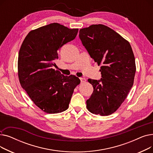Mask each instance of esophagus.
<instances>
[{
	"mask_svg": "<svg viewBox=\"0 0 153 153\" xmlns=\"http://www.w3.org/2000/svg\"><path fill=\"white\" fill-rule=\"evenodd\" d=\"M79 79H80V81H81V82H85V81H86L84 77H80Z\"/></svg>",
	"mask_w": 153,
	"mask_h": 153,
	"instance_id": "esophagus-1",
	"label": "esophagus"
}]
</instances>
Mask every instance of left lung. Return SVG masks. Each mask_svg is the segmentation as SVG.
Segmentation results:
<instances>
[{
	"label": "left lung",
	"mask_w": 153,
	"mask_h": 153,
	"mask_svg": "<svg viewBox=\"0 0 153 153\" xmlns=\"http://www.w3.org/2000/svg\"><path fill=\"white\" fill-rule=\"evenodd\" d=\"M91 57L101 65L100 80L88 79L94 87L86 101L92 114L109 115L122 105L133 85L135 59L130 43L110 28L99 24L79 30Z\"/></svg>",
	"instance_id": "obj_1"
}]
</instances>
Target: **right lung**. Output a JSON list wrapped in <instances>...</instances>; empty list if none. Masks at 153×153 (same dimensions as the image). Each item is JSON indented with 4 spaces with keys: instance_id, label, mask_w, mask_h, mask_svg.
Instances as JSON below:
<instances>
[{
    "instance_id": "add662e5",
    "label": "right lung",
    "mask_w": 153,
    "mask_h": 153,
    "mask_svg": "<svg viewBox=\"0 0 153 153\" xmlns=\"http://www.w3.org/2000/svg\"><path fill=\"white\" fill-rule=\"evenodd\" d=\"M78 29L58 23L29 32L19 53L18 72L22 87L43 111L57 114L66 110L80 79L66 76L53 68L59 49L73 40Z\"/></svg>"
}]
</instances>
